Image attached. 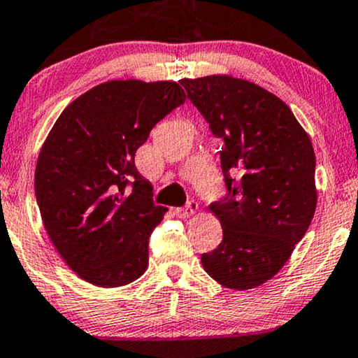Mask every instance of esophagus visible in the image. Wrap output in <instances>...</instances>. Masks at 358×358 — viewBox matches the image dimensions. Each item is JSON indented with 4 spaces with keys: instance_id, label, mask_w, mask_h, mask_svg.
Here are the masks:
<instances>
[{
    "instance_id": "34e87169",
    "label": "esophagus",
    "mask_w": 358,
    "mask_h": 358,
    "mask_svg": "<svg viewBox=\"0 0 358 358\" xmlns=\"http://www.w3.org/2000/svg\"><path fill=\"white\" fill-rule=\"evenodd\" d=\"M196 211H198V203L196 201H188L187 206H185V208H176V210H175L176 216H178V218H183V220H187V218H189V216H193Z\"/></svg>"
}]
</instances>
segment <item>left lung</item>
<instances>
[{"label": "left lung", "instance_id": "8db88e82", "mask_svg": "<svg viewBox=\"0 0 358 358\" xmlns=\"http://www.w3.org/2000/svg\"><path fill=\"white\" fill-rule=\"evenodd\" d=\"M221 147L226 194L211 203L223 241L201 255L221 286L246 291L274 278L304 238L317 205L315 153L286 103L231 76L182 79Z\"/></svg>", "mask_w": 358, "mask_h": 358}]
</instances>
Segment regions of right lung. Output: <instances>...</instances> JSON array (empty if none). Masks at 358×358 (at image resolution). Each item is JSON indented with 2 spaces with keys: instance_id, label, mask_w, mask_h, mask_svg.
<instances>
[{
  "instance_id": "add662e5",
  "label": "right lung",
  "mask_w": 358,
  "mask_h": 358,
  "mask_svg": "<svg viewBox=\"0 0 358 358\" xmlns=\"http://www.w3.org/2000/svg\"><path fill=\"white\" fill-rule=\"evenodd\" d=\"M170 80H108L71 102L38 157L36 200L66 264L99 287L134 282L148 266V238L164 220L135 152L185 102Z\"/></svg>"
}]
</instances>
